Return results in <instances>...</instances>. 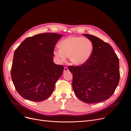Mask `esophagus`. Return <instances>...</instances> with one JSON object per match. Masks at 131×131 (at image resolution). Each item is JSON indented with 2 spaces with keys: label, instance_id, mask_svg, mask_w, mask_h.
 <instances>
[{
  "label": "esophagus",
  "instance_id": "1",
  "mask_svg": "<svg viewBox=\"0 0 131 131\" xmlns=\"http://www.w3.org/2000/svg\"><path fill=\"white\" fill-rule=\"evenodd\" d=\"M68 71V69L67 68V67H64V72L65 73V72H67Z\"/></svg>",
  "mask_w": 131,
  "mask_h": 131
}]
</instances>
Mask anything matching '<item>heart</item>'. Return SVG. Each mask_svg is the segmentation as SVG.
<instances>
[{
  "label": "heart",
  "mask_w": 131,
  "mask_h": 131,
  "mask_svg": "<svg viewBox=\"0 0 131 131\" xmlns=\"http://www.w3.org/2000/svg\"><path fill=\"white\" fill-rule=\"evenodd\" d=\"M59 49L53 51L54 56L59 63H63L69 57L72 64L81 66L84 65L91 58L93 50L92 41L86 38L77 36L68 37L61 40Z\"/></svg>",
  "instance_id": "obj_1"
}]
</instances>
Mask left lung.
<instances>
[{
  "label": "left lung",
  "mask_w": 131,
  "mask_h": 131,
  "mask_svg": "<svg viewBox=\"0 0 131 131\" xmlns=\"http://www.w3.org/2000/svg\"><path fill=\"white\" fill-rule=\"evenodd\" d=\"M83 36L92 41L93 50L86 64L68 67L73 74V89L81 101L100 102L111 97L118 84L119 59L109 44L90 34Z\"/></svg>",
  "instance_id": "obj_1"
}]
</instances>
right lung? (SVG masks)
Segmentation results:
<instances>
[{"mask_svg":"<svg viewBox=\"0 0 131 131\" xmlns=\"http://www.w3.org/2000/svg\"><path fill=\"white\" fill-rule=\"evenodd\" d=\"M61 37L57 33L38 34L25 39L15 50L11 77L23 98L39 102L52 93L64 68L53 61L54 47Z\"/></svg>","mask_w":131,"mask_h":131,"instance_id":"obj_1","label":"right lung"}]
</instances>
